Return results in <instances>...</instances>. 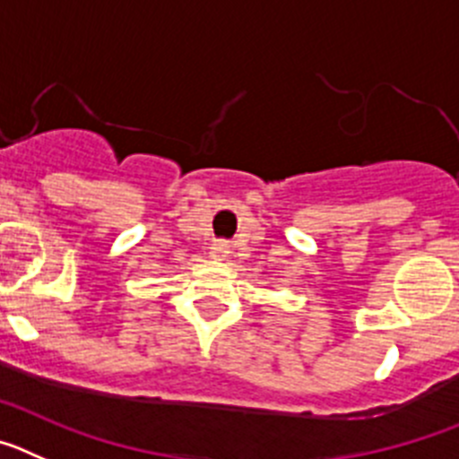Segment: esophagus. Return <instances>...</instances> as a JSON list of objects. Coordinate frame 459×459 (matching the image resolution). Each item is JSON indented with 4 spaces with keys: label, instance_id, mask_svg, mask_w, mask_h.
<instances>
[{
    "label": "esophagus",
    "instance_id": "obj_1",
    "mask_svg": "<svg viewBox=\"0 0 459 459\" xmlns=\"http://www.w3.org/2000/svg\"><path fill=\"white\" fill-rule=\"evenodd\" d=\"M230 254V247H229V242H214L212 247H210V255H212V258H220V260H224L226 255Z\"/></svg>",
    "mask_w": 459,
    "mask_h": 459
}]
</instances>
